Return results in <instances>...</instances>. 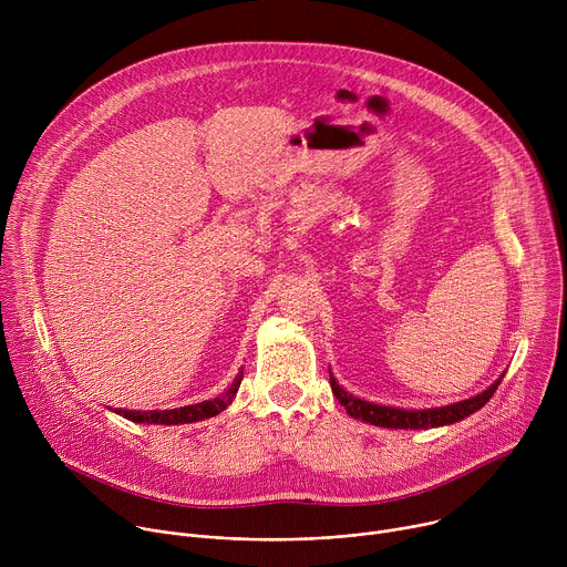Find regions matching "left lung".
I'll use <instances>...</instances> for the list:
<instances>
[{
    "label": "left lung",
    "mask_w": 567,
    "mask_h": 567,
    "mask_svg": "<svg viewBox=\"0 0 567 567\" xmlns=\"http://www.w3.org/2000/svg\"><path fill=\"white\" fill-rule=\"evenodd\" d=\"M505 374H501L487 390H482L475 396L449 403V406H440V409H394V406H383V403H374V401H365L352 392H348L346 388L339 385V381L334 379V374L330 372V385L334 396L339 399L341 406L348 411L350 417L361 420L365 424L372 426H381V429H403V431H417V429H437V426H446V424H455L468 415H473L475 411H480L484 403L492 399V394L496 392L498 383L503 381Z\"/></svg>",
    "instance_id": "left-lung-1"
}]
</instances>
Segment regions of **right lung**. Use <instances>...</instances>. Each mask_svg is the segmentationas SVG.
I'll return each mask as SVG.
<instances>
[{"label":"right lung","mask_w":567,"mask_h":567,"mask_svg":"<svg viewBox=\"0 0 567 567\" xmlns=\"http://www.w3.org/2000/svg\"><path fill=\"white\" fill-rule=\"evenodd\" d=\"M241 377H245V372H237V377L233 379V383L215 399H206V401H199V403H193V406H182V409H171V411H127V409H116L114 413L116 415H123L125 420L130 422H136V424H161V426H177V424H193V422H202V420H208V417H215L219 415L221 411H226L235 394H237V388L241 383ZM112 411V409H110Z\"/></svg>","instance_id":"1"}]
</instances>
